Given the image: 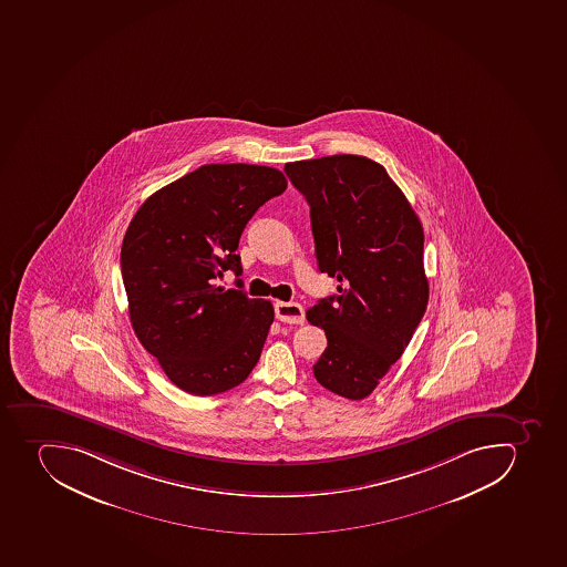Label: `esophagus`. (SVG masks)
<instances>
[{
  "label": "esophagus",
  "instance_id": "1",
  "mask_svg": "<svg viewBox=\"0 0 567 567\" xmlns=\"http://www.w3.org/2000/svg\"><path fill=\"white\" fill-rule=\"evenodd\" d=\"M275 315L284 323L303 324L305 321L303 307L300 303H295V301H289V303L287 301H277Z\"/></svg>",
  "mask_w": 567,
  "mask_h": 567
}]
</instances>
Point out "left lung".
<instances>
[{"label": "left lung", "instance_id": "1", "mask_svg": "<svg viewBox=\"0 0 567 567\" xmlns=\"http://www.w3.org/2000/svg\"><path fill=\"white\" fill-rule=\"evenodd\" d=\"M284 171L309 203L319 271L339 281V295L307 310L329 339L312 368L316 381L344 399H367L424 318V229L385 168L368 157L336 154Z\"/></svg>", "mask_w": 567, "mask_h": 567}]
</instances>
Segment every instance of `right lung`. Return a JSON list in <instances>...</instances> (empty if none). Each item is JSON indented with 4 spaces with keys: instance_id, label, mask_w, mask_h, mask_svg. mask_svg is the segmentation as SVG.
Here are the masks:
<instances>
[{
    "instance_id": "obj_1",
    "label": "right lung",
    "mask_w": 567,
    "mask_h": 567,
    "mask_svg": "<svg viewBox=\"0 0 567 567\" xmlns=\"http://www.w3.org/2000/svg\"><path fill=\"white\" fill-rule=\"evenodd\" d=\"M287 188L280 171L203 165L148 197L125 231L120 266L140 343L177 388L217 395L248 379L275 319L271 301L215 286L243 275L237 248L255 212Z\"/></svg>"
}]
</instances>
